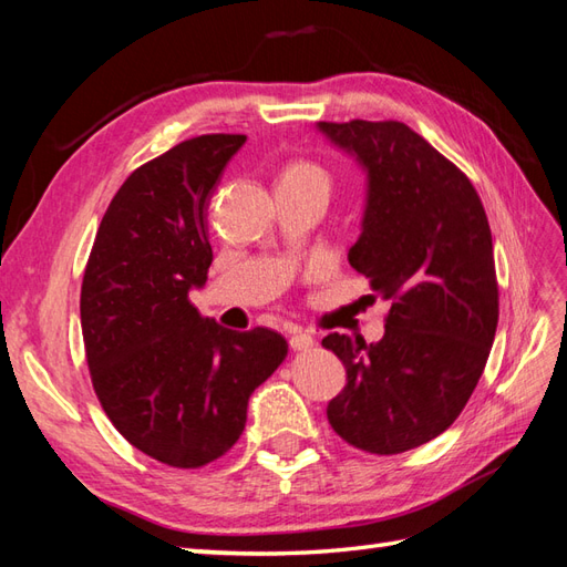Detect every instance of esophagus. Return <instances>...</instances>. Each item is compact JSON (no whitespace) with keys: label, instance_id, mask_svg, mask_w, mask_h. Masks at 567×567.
<instances>
[{"label":"esophagus","instance_id":"obj_1","mask_svg":"<svg viewBox=\"0 0 567 567\" xmlns=\"http://www.w3.org/2000/svg\"><path fill=\"white\" fill-rule=\"evenodd\" d=\"M288 344H291L293 351H306V349H310L312 344H316V339H312L308 332L298 330V332L291 334V339H288Z\"/></svg>","mask_w":567,"mask_h":567}]
</instances>
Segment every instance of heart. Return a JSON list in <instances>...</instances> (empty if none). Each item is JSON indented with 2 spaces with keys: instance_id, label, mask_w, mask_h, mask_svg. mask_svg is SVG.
Listing matches in <instances>:
<instances>
[{
  "instance_id": "obj_1",
  "label": "heart",
  "mask_w": 567,
  "mask_h": 567,
  "mask_svg": "<svg viewBox=\"0 0 567 567\" xmlns=\"http://www.w3.org/2000/svg\"><path fill=\"white\" fill-rule=\"evenodd\" d=\"M284 182H296V184H310L322 188L324 194H330L332 177L318 162H308V159H298L293 165H288L284 172Z\"/></svg>"
}]
</instances>
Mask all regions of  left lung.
<instances>
[{"mask_svg": "<svg viewBox=\"0 0 567 567\" xmlns=\"http://www.w3.org/2000/svg\"><path fill=\"white\" fill-rule=\"evenodd\" d=\"M318 131L367 172L349 264L390 300L381 342L322 339L347 369L327 420L351 446L402 454L446 432L483 375L499 318L493 235L471 179L405 123Z\"/></svg>", "mask_w": 567, "mask_h": 567, "instance_id": "left-lung-1", "label": "left lung"}]
</instances>
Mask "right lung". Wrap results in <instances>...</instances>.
<instances>
[{
	"label": "right lung",
	"instance_id": "1",
	"mask_svg": "<svg viewBox=\"0 0 567 567\" xmlns=\"http://www.w3.org/2000/svg\"><path fill=\"white\" fill-rule=\"evenodd\" d=\"M245 141L198 135L137 167L109 204L84 269L94 393L137 451L172 468H200L230 451L249 395L288 354L279 332L225 330L188 300L213 261L210 192Z\"/></svg>",
	"mask_w": 567,
	"mask_h": 567
}]
</instances>
